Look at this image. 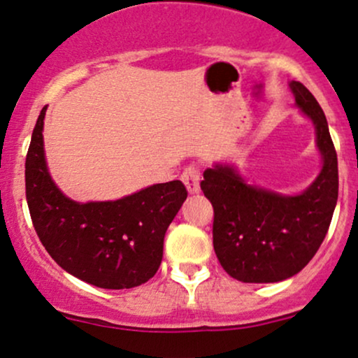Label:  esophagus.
Segmentation results:
<instances>
[{
  "label": "esophagus",
  "mask_w": 358,
  "mask_h": 358,
  "mask_svg": "<svg viewBox=\"0 0 358 358\" xmlns=\"http://www.w3.org/2000/svg\"><path fill=\"white\" fill-rule=\"evenodd\" d=\"M182 182L187 187L188 193H199L200 192V170L195 165L187 166L182 173Z\"/></svg>",
  "instance_id": "1"
}]
</instances>
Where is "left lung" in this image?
I'll return each mask as SVG.
<instances>
[{"label": "left lung", "instance_id": "left-lung-1", "mask_svg": "<svg viewBox=\"0 0 358 358\" xmlns=\"http://www.w3.org/2000/svg\"><path fill=\"white\" fill-rule=\"evenodd\" d=\"M296 106L313 121L323 156L318 178L301 195L250 187L236 168L203 171V195L213 207V249L229 276L242 282H278L313 259L330 227L338 199V162L324 113L301 82L289 84Z\"/></svg>", "mask_w": 358, "mask_h": 358}]
</instances>
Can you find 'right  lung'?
Segmentation results:
<instances>
[{"mask_svg": "<svg viewBox=\"0 0 358 358\" xmlns=\"http://www.w3.org/2000/svg\"><path fill=\"white\" fill-rule=\"evenodd\" d=\"M42 109L24 162L27 202L36 236L53 261L104 289H127L153 278L162 264L163 239L187 199L180 180L158 183L114 202L67 199L47 170Z\"/></svg>", "mask_w": 358, "mask_h": 358, "instance_id": "obj_1", "label": "right lung"}]
</instances>
